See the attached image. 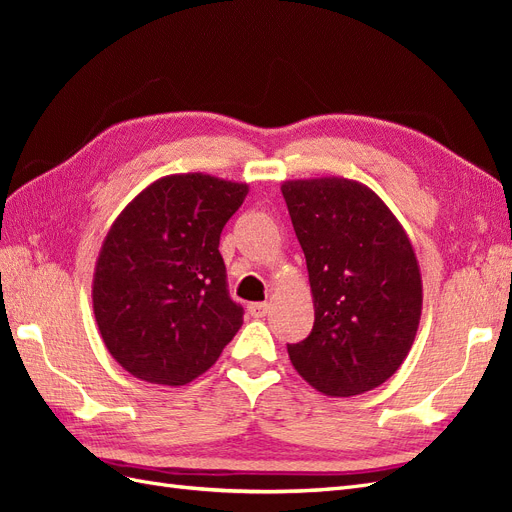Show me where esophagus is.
<instances>
[{
    "instance_id": "esophagus-1",
    "label": "esophagus",
    "mask_w": 512,
    "mask_h": 512,
    "mask_svg": "<svg viewBox=\"0 0 512 512\" xmlns=\"http://www.w3.org/2000/svg\"><path fill=\"white\" fill-rule=\"evenodd\" d=\"M250 314L254 316V318H265L267 314H269V309H271V305L269 303H250Z\"/></svg>"
}]
</instances>
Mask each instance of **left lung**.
<instances>
[{
    "mask_svg": "<svg viewBox=\"0 0 512 512\" xmlns=\"http://www.w3.org/2000/svg\"><path fill=\"white\" fill-rule=\"evenodd\" d=\"M303 247L314 329L288 344L299 376L329 397L389 380L421 322L423 280L404 226L367 185L346 177L282 183Z\"/></svg>",
    "mask_w": 512,
    "mask_h": 512,
    "instance_id": "1",
    "label": "left lung"
}]
</instances>
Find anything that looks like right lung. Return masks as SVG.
Masks as SVG:
<instances>
[{
  "label": "right lung",
  "instance_id": "right-lung-1",
  "mask_svg": "<svg viewBox=\"0 0 512 512\" xmlns=\"http://www.w3.org/2000/svg\"><path fill=\"white\" fill-rule=\"evenodd\" d=\"M250 192L205 173L149 183L108 228L91 301L106 350L138 380L183 386L220 359L243 324L220 235Z\"/></svg>",
  "mask_w": 512,
  "mask_h": 512
}]
</instances>
